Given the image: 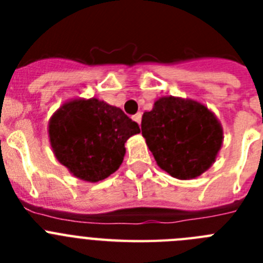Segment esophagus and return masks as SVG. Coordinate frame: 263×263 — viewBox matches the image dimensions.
<instances>
[{
	"label": "esophagus",
	"mask_w": 263,
	"mask_h": 263,
	"mask_svg": "<svg viewBox=\"0 0 263 263\" xmlns=\"http://www.w3.org/2000/svg\"><path fill=\"white\" fill-rule=\"evenodd\" d=\"M133 120L136 121L137 124L141 125V120H142V115H141V113H137V115L133 116Z\"/></svg>",
	"instance_id": "obj_1"
}]
</instances>
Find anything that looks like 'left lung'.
I'll use <instances>...</instances> for the list:
<instances>
[{
  "mask_svg": "<svg viewBox=\"0 0 263 263\" xmlns=\"http://www.w3.org/2000/svg\"><path fill=\"white\" fill-rule=\"evenodd\" d=\"M142 136L157 164L180 180L200 176L215 163L222 145V127L203 104L160 97L142 116Z\"/></svg>",
  "mask_w": 263,
  "mask_h": 263,
  "instance_id": "obj_1",
  "label": "left lung"
}]
</instances>
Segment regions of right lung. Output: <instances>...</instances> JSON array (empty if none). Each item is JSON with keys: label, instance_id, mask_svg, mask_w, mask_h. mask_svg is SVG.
Returning <instances> with one entry per match:
<instances>
[{"label": "right lung", "instance_id": "obj_1", "mask_svg": "<svg viewBox=\"0 0 263 263\" xmlns=\"http://www.w3.org/2000/svg\"><path fill=\"white\" fill-rule=\"evenodd\" d=\"M141 130L117 106L97 99L63 104L48 122L52 152L69 173L96 183L116 173L125 157V142Z\"/></svg>", "mask_w": 263, "mask_h": 263}]
</instances>
